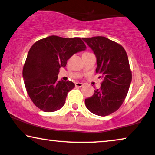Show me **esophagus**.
<instances>
[{"label": "esophagus", "mask_w": 155, "mask_h": 155, "mask_svg": "<svg viewBox=\"0 0 155 155\" xmlns=\"http://www.w3.org/2000/svg\"><path fill=\"white\" fill-rule=\"evenodd\" d=\"M75 86L76 87H82V86H84V84L79 83V82H76V83H75Z\"/></svg>", "instance_id": "esophagus-1"}]
</instances>
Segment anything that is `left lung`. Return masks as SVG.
I'll return each mask as SVG.
<instances>
[{"label":"left lung","instance_id":"8db88e82","mask_svg":"<svg viewBox=\"0 0 155 155\" xmlns=\"http://www.w3.org/2000/svg\"><path fill=\"white\" fill-rule=\"evenodd\" d=\"M97 59L96 72L103 81L92 96L85 99L86 108L99 116L118 110L125 101L132 81L128 57L122 45L105 37L83 38Z\"/></svg>","mask_w":155,"mask_h":155}]
</instances>
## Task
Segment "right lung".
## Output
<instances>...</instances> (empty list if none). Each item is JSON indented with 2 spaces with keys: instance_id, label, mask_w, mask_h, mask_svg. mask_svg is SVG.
<instances>
[{
  "instance_id": "right-lung-1",
  "label": "right lung",
  "mask_w": 155,
  "mask_h": 155,
  "mask_svg": "<svg viewBox=\"0 0 155 155\" xmlns=\"http://www.w3.org/2000/svg\"><path fill=\"white\" fill-rule=\"evenodd\" d=\"M80 38L51 35L32 45L25 62L22 76L32 101L44 112H54L64 105L67 94L75 86L71 81H58L61 67L72 55L85 50Z\"/></svg>"
}]
</instances>
